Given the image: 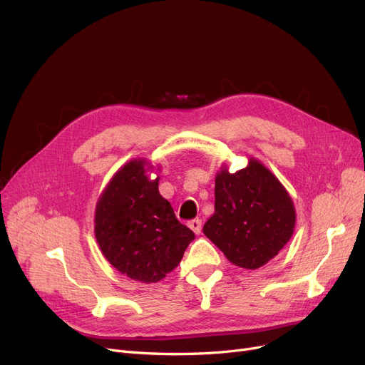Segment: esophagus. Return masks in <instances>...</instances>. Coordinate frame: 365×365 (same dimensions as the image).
<instances>
[{"label":"esophagus","instance_id":"esophagus-1","mask_svg":"<svg viewBox=\"0 0 365 365\" xmlns=\"http://www.w3.org/2000/svg\"><path fill=\"white\" fill-rule=\"evenodd\" d=\"M188 227L192 229L196 235H199V233H200V230H202V221H200L199 218L192 220V221H188Z\"/></svg>","mask_w":365,"mask_h":365}]
</instances>
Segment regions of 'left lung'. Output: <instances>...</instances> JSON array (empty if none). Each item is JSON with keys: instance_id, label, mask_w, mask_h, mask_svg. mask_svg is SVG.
I'll return each mask as SVG.
<instances>
[{"instance_id": "obj_1", "label": "left lung", "mask_w": 365, "mask_h": 365, "mask_svg": "<svg viewBox=\"0 0 365 365\" xmlns=\"http://www.w3.org/2000/svg\"><path fill=\"white\" fill-rule=\"evenodd\" d=\"M296 207L273 173L255 159L235 173L215 177V212L203 225L207 239L244 269H258L291 239Z\"/></svg>"}]
</instances>
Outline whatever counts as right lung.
<instances>
[{
  "instance_id": "1",
  "label": "right lung",
  "mask_w": 365,
  "mask_h": 365,
  "mask_svg": "<svg viewBox=\"0 0 365 365\" xmlns=\"http://www.w3.org/2000/svg\"><path fill=\"white\" fill-rule=\"evenodd\" d=\"M145 159L120 168L95 211V237L120 273L144 284L159 282L175 269L195 233L181 224L159 193V177L148 178Z\"/></svg>"
}]
</instances>
